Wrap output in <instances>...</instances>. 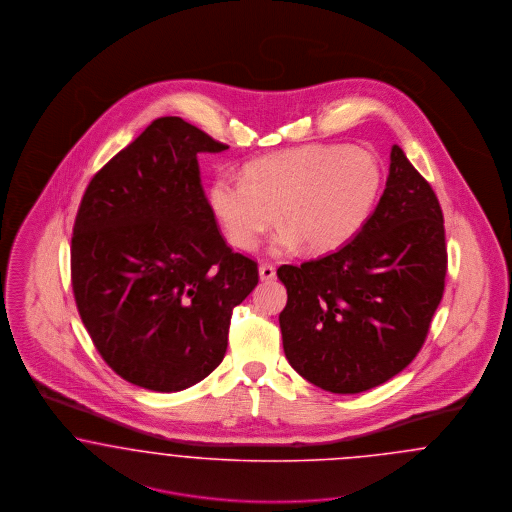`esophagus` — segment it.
<instances>
[{
  "instance_id": "34e87169",
  "label": "esophagus",
  "mask_w": 512,
  "mask_h": 512,
  "mask_svg": "<svg viewBox=\"0 0 512 512\" xmlns=\"http://www.w3.org/2000/svg\"><path fill=\"white\" fill-rule=\"evenodd\" d=\"M259 276H261V280H274L276 278V268L272 267V265H261L259 267Z\"/></svg>"
}]
</instances>
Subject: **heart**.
<instances>
[{"label": "heart", "instance_id": "b5f03b06", "mask_svg": "<svg viewBox=\"0 0 512 512\" xmlns=\"http://www.w3.org/2000/svg\"><path fill=\"white\" fill-rule=\"evenodd\" d=\"M384 186L378 157L349 146H305L257 159L244 178L219 176L209 203L228 240L253 249L280 211L278 253L301 242L311 253L340 249L365 226Z\"/></svg>", "mask_w": 512, "mask_h": 512}]
</instances>
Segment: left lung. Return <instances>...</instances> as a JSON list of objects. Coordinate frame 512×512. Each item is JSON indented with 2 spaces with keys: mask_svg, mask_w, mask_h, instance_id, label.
I'll return each instance as SVG.
<instances>
[{
  "mask_svg": "<svg viewBox=\"0 0 512 512\" xmlns=\"http://www.w3.org/2000/svg\"><path fill=\"white\" fill-rule=\"evenodd\" d=\"M443 213L432 186L399 146L386 190L357 236L338 251L282 265L286 359L332 393L388 382L424 345L445 288Z\"/></svg>",
  "mask_w": 512,
  "mask_h": 512,
  "instance_id": "8db88e82",
  "label": "left lung"
}]
</instances>
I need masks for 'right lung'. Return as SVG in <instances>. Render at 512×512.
I'll return each instance as SVG.
<instances>
[{"label": "right lung", "mask_w": 512, "mask_h": 512, "mask_svg": "<svg viewBox=\"0 0 512 512\" xmlns=\"http://www.w3.org/2000/svg\"><path fill=\"white\" fill-rule=\"evenodd\" d=\"M226 144L180 117L155 119L90 180L74 220L71 280L103 361L161 393L222 363L230 318L259 282L222 238L199 153Z\"/></svg>", "instance_id": "obj_1"}]
</instances>
